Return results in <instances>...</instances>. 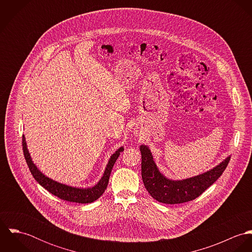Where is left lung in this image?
Segmentation results:
<instances>
[{
    "instance_id": "8db88e82",
    "label": "left lung",
    "mask_w": 252,
    "mask_h": 252,
    "mask_svg": "<svg viewBox=\"0 0 252 252\" xmlns=\"http://www.w3.org/2000/svg\"><path fill=\"white\" fill-rule=\"evenodd\" d=\"M142 178L144 186L152 198L164 204H181L199 197L223 174L230 157L213 170L187 180L166 179L157 169L152 154L147 146L141 145Z\"/></svg>"
}]
</instances>
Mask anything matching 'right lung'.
Instances as JSON below:
<instances>
[{"label":"right lung","mask_w":252,"mask_h":252,"mask_svg":"<svg viewBox=\"0 0 252 252\" xmlns=\"http://www.w3.org/2000/svg\"><path fill=\"white\" fill-rule=\"evenodd\" d=\"M22 146H23V153L25 160L27 162V165L29 167V170L31 174L33 175L34 179L43 187L45 188L48 192L53 194L54 196L68 202H73V203H79V204H88L96 201L98 198L102 196V194L105 192L108 186V180L109 176L112 170V167L114 163L116 162L118 156L120 155V152L123 151V147H120L115 153H113L108 161V164L107 165V168L105 170L104 176L100 181L92 188H75L72 186H68L62 183H59L57 181L50 180L47 177H45L43 174H41L37 169H36L35 164L33 163L30 154L27 149V145L25 142L24 136L22 137Z\"/></svg>","instance_id":"right-lung-1"}]
</instances>
